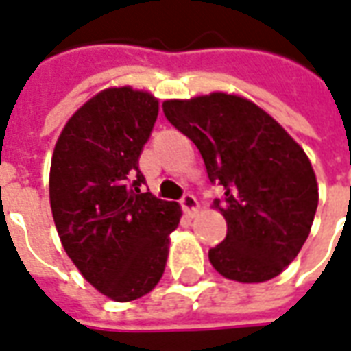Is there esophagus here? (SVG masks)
Masks as SVG:
<instances>
[{
    "label": "esophagus",
    "instance_id": "obj_1",
    "mask_svg": "<svg viewBox=\"0 0 351 351\" xmlns=\"http://www.w3.org/2000/svg\"><path fill=\"white\" fill-rule=\"evenodd\" d=\"M180 204H182L184 212L189 215V217H193V215L199 212V201H197L195 195H191V193H186V195L182 197V201H180Z\"/></svg>",
    "mask_w": 351,
    "mask_h": 351
}]
</instances>
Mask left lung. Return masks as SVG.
Returning a JSON list of instances; mask_svg holds the SVG:
<instances>
[{"label": "left lung", "mask_w": 351, "mask_h": 351, "mask_svg": "<svg viewBox=\"0 0 351 351\" xmlns=\"http://www.w3.org/2000/svg\"><path fill=\"white\" fill-rule=\"evenodd\" d=\"M163 113L195 143L210 182L221 184L214 202L227 236L208 251L215 271L238 282L274 279L307 240L318 206L311 160L295 139L255 102L215 90L165 100Z\"/></svg>", "instance_id": "8db88e82"}]
</instances>
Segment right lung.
<instances>
[{"instance_id":"add662e5","label":"right lung","mask_w":351,"mask_h":351,"mask_svg":"<svg viewBox=\"0 0 351 351\" xmlns=\"http://www.w3.org/2000/svg\"><path fill=\"white\" fill-rule=\"evenodd\" d=\"M158 110L147 90H100L66 121L51 156L50 206L63 249L85 281L121 303L160 282L182 217L178 202L139 189V154Z\"/></svg>"}]
</instances>
